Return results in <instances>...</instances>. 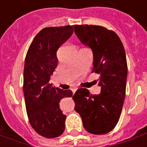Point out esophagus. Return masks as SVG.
Wrapping results in <instances>:
<instances>
[{"mask_svg":"<svg viewBox=\"0 0 147 147\" xmlns=\"http://www.w3.org/2000/svg\"><path fill=\"white\" fill-rule=\"evenodd\" d=\"M77 89H78V88H73V89H72V92H73V93H74V94L75 93V92L77 91Z\"/></svg>","mask_w":147,"mask_h":147,"instance_id":"obj_1","label":"esophagus"}]
</instances>
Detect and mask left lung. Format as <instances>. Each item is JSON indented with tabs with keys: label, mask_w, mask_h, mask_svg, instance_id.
<instances>
[{
	"label": "left lung",
	"mask_w": 147,
	"mask_h": 147,
	"mask_svg": "<svg viewBox=\"0 0 147 147\" xmlns=\"http://www.w3.org/2000/svg\"><path fill=\"white\" fill-rule=\"evenodd\" d=\"M74 32L80 42L92 49L93 69L100 74V93L90 94L79 88L73 96L74 110L80 115L88 133L102 135L114 129L119 122L125 98L127 65L120 38L102 26L75 25Z\"/></svg>",
	"instance_id": "obj_1"
}]
</instances>
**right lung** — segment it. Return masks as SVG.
Listing matches in <instances>:
<instances>
[{
	"label": "right lung",
	"mask_w": 147,
	"mask_h": 147,
	"mask_svg": "<svg viewBox=\"0 0 147 147\" xmlns=\"http://www.w3.org/2000/svg\"><path fill=\"white\" fill-rule=\"evenodd\" d=\"M74 26L42 29L27 52L24 69V94L28 120L39 135L47 138L60 136L65 128L59 101L71 97V90L54 88L49 82L58 65L56 52L72 36Z\"/></svg>",
	"instance_id": "right-lung-1"
}]
</instances>
